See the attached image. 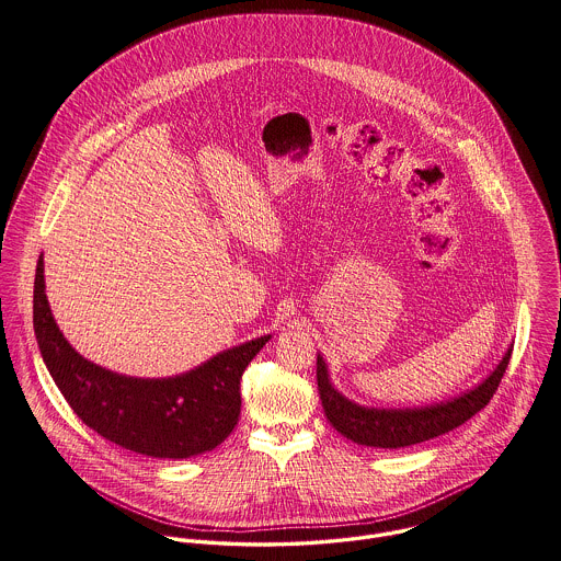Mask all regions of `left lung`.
<instances>
[{
	"label": "left lung",
	"mask_w": 561,
	"mask_h": 561,
	"mask_svg": "<svg viewBox=\"0 0 561 561\" xmlns=\"http://www.w3.org/2000/svg\"><path fill=\"white\" fill-rule=\"evenodd\" d=\"M512 343L506 354L495 364V368L473 388L460 392L453 399L422 405V408H366L339 392L330 379V370L323 356L317 352V388L321 405L330 424L368 448H408L420 442L439 437L467 422L495 394L506 366H508Z\"/></svg>",
	"instance_id": "1"
}]
</instances>
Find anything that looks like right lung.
Masks as SVG:
<instances>
[{
  "instance_id": "1",
  "label": "right lung",
  "mask_w": 561,
  "mask_h": 561,
  "mask_svg": "<svg viewBox=\"0 0 561 561\" xmlns=\"http://www.w3.org/2000/svg\"><path fill=\"white\" fill-rule=\"evenodd\" d=\"M34 332L55 386L104 439L152 459H191L220 446L240 417V379L272 334L225 350L173 377H130L81 356L59 330L41 255Z\"/></svg>"
}]
</instances>
